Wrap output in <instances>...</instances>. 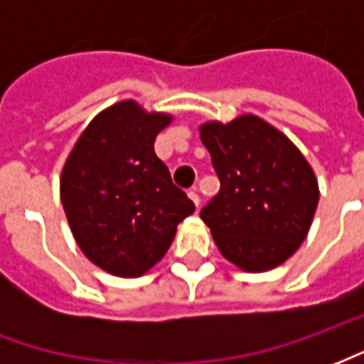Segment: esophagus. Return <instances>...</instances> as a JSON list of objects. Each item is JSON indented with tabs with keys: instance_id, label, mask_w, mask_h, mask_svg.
<instances>
[{
	"instance_id": "1",
	"label": "esophagus",
	"mask_w": 364,
	"mask_h": 364,
	"mask_svg": "<svg viewBox=\"0 0 364 364\" xmlns=\"http://www.w3.org/2000/svg\"><path fill=\"white\" fill-rule=\"evenodd\" d=\"M189 198L193 200V203H195V206L200 205V197H198V193L195 187H193V189H189Z\"/></svg>"
}]
</instances>
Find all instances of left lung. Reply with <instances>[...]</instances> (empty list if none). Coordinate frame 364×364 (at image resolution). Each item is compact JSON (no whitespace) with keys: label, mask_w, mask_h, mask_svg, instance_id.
<instances>
[{"label":"left lung","mask_w":364,"mask_h":364,"mask_svg":"<svg viewBox=\"0 0 364 364\" xmlns=\"http://www.w3.org/2000/svg\"><path fill=\"white\" fill-rule=\"evenodd\" d=\"M220 191L200 210L220 253L244 271L281 265L306 240L320 191L312 167L289 138L253 114L206 122Z\"/></svg>","instance_id":"obj_1"}]
</instances>
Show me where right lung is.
<instances>
[{"instance_id": "obj_1", "label": "right lung", "mask_w": 364, "mask_h": 364, "mask_svg": "<svg viewBox=\"0 0 364 364\" xmlns=\"http://www.w3.org/2000/svg\"><path fill=\"white\" fill-rule=\"evenodd\" d=\"M171 122L122 101L97 114L68 158L60 197L85 257L107 273L140 277L173 242L195 205L175 187L154 142Z\"/></svg>"}]
</instances>
